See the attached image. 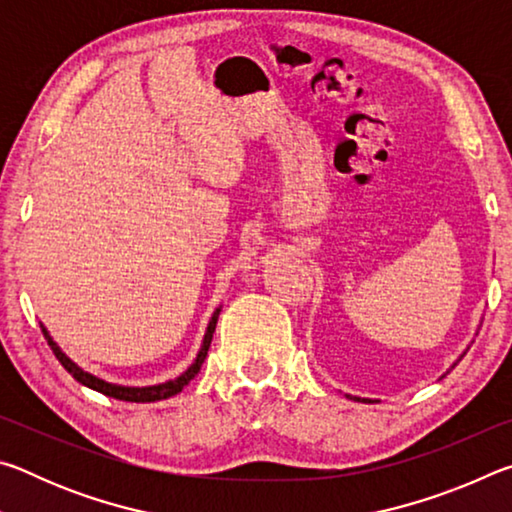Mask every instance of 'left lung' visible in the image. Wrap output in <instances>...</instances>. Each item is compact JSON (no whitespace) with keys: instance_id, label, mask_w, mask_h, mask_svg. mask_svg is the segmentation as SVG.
<instances>
[{"instance_id":"obj_1","label":"left lung","mask_w":512,"mask_h":512,"mask_svg":"<svg viewBox=\"0 0 512 512\" xmlns=\"http://www.w3.org/2000/svg\"><path fill=\"white\" fill-rule=\"evenodd\" d=\"M461 357H463V354H461ZM461 357H458V361H461ZM454 366H456V363H454ZM345 397H350V400H354V402H377V400H368V397H357V395H345Z\"/></svg>"}]
</instances>
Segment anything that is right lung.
<instances>
[{"instance_id":"1","label":"right lung","mask_w":512,"mask_h":512,"mask_svg":"<svg viewBox=\"0 0 512 512\" xmlns=\"http://www.w3.org/2000/svg\"><path fill=\"white\" fill-rule=\"evenodd\" d=\"M219 314H221V307H216L214 309V314H212V318H210V323H207V329H205V336H203V343H201V350H198V354H196V359H194V363L192 366H189L183 375H178L176 379H169V381H164V384H153V386H121V384H112V381H106V379H101V377H97V375H92V372H88V370H83L79 363H74L72 359L67 357V354L60 350V345L51 339V334L47 332V327L40 323V327H42V334H45V339H47V343H49V348L54 350V354H56V359L63 363V368L69 372V375H72L76 381H79V384H83V386H88V388H92V391H97V393H103V395H108V397H115V400H124V402H160V400H167V397H173V395H178L180 391H183V388L189 384V381H192L196 375H198V370H201V366H203V361H205V357H207V350H210V343H212V336H214V329H216V320H219Z\"/></svg>"}]
</instances>
